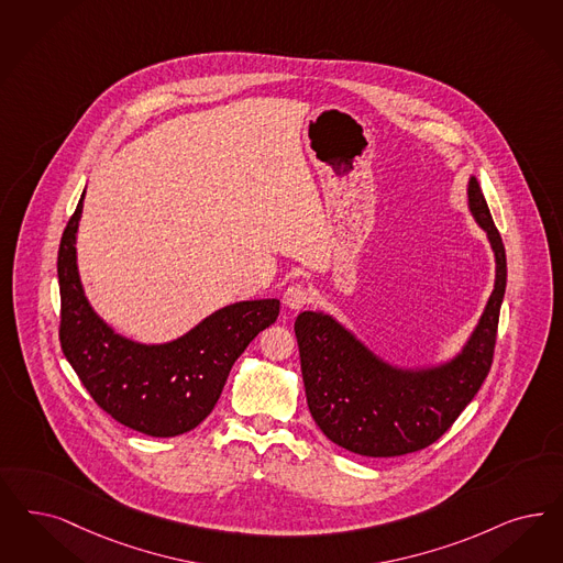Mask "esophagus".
I'll return each mask as SVG.
<instances>
[{
	"label": "esophagus",
	"mask_w": 563,
	"mask_h": 563,
	"mask_svg": "<svg viewBox=\"0 0 563 563\" xmlns=\"http://www.w3.org/2000/svg\"><path fill=\"white\" fill-rule=\"evenodd\" d=\"M311 292L303 283H295L283 292V303L291 310H301L306 303H310Z\"/></svg>",
	"instance_id": "esophagus-1"
}]
</instances>
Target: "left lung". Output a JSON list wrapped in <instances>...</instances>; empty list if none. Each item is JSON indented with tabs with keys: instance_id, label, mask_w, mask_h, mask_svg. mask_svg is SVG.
Returning <instances> with one entry per match:
<instances>
[{
	"instance_id": "8db88e82",
	"label": "left lung",
	"mask_w": 563,
	"mask_h": 563,
	"mask_svg": "<svg viewBox=\"0 0 563 563\" xmlns=\"http://www.w3.org/2000/svg\"><path fill=\"white\" fill-rule=\"evenodd\" d=\"M467 203L495 252V289L464 350L443 366L401 369L376 357L350 330L320 311L295 320L311 418L347 451L397 457L439 441L483 387L493 364L507 283L504 241L472 176Z\"/></svg>"
}]
</instances>
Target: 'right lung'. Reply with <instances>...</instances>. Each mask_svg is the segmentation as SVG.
Segmentation results:
<instances>
[{"instance_id":"obj_1","label":"right lung","mask_w":563,"mask_h":563,"mask_svg":"<svg viewBox=\"0 0 563 563\" xmlns=\"http://www.w3.org/2000/svg\"><path fill=\"white\" fill-rule=\"evenodd\" d=\"M82 197L59 241L62 351L93 401L120 424L150 437L189 432L210 416L236 357L276 322L280 301L227 306L164 345L120 336L91 310L78 278L75 243Z\"/></svg>"}]
</instances>
